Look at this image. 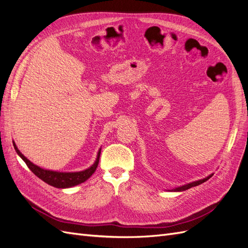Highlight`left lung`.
Segmentation results:
<instances>
[{"label":"left lung","instance_id":"8db88e82","mask_svg":"<svg viewBox=\"0 0 248 248\" xmlns=\"http://www.w3.org/2000/svg\"><path fill=\"white\" fill-rule=\"evenodd\" d=\"M213 176V174H210L208 177L206 178H202L201 180H198V181H193V182H190V183H187V184H184V185H181V186H178V187H175V188H171V189H167L168 191H172V192H180V191H184V190H187L191 188V187H194V186H198L202 183L206 182L207 180H209L210 178H211Z\"/></svg>","mask_w":248,"mask_h":248}]
</instances>
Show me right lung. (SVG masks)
<instances>
[{
  "label": "right lung",
  "mask_w": 248,
  "mask_h": 248,
  "mask_svg": "<svg viewBox=\"0 0 248 248\" xmlns=\"http://www.w3.org/2000/svg\"><path fill=\"white\" fill-rule=\"evenodd\" d=\"M13 146L18 156L26 162L28 168L31 170L37 177L41 179L42 181L47 183L50 186L56 187V188H70V187L77 186L80 183H84L85 181H87V180L91 177L94 174V171L96 170V168L98 166V162H99L100 153H101V148H100L98 150V152H97L96 160L94 161V163L91 167H89L84 170L57 171V170H46L36 166V164H34L32 161H30L27 157L19 151L14 141H13Z\"/></svg>",
  "instance_id": "obj_1"
}]
</instances>
